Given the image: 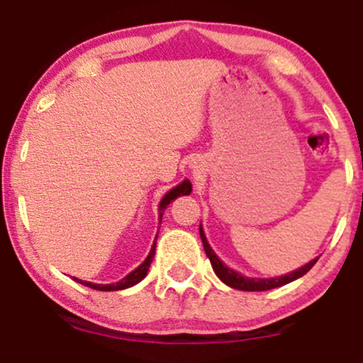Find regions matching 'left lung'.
Returning <instances> with one entry per match:
<instances>
[{
  "mask_svg": "<svg viewBox=\"0 0 363 363\" xmlns=\"http://www.w3.org/2000/svg\"><path fill=\"white\" fill-rule=\"evenodd\" d=\"M199 235H201V240H203V247H205V252L208 256V259H210L211 266H213V272L216 273V277L220 278L223 283H227L228 286H232V289H237V290H245V291H264V290H272V289H277V286H281V285H286V283L297 280V278H301L306 274L312 266L318 262L319 257H315V259H312L311 262H307L306 266H302V268H298L297 272H291L289 274H285V277H280V278H266V280H257V278H247V277H242V274H239L234 269L227 268V266L223 264L222 261L216 257V254L211 251L210 244L206 242V237L203 234V230L199 228Z\"/></svg>",
  "mask_w": 363,
  "mask_h": 363,
  "instance_id": "8db88e82",
  "label": "left lung"
}]
</instances>
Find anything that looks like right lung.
Returning a JSON list of instances; mask_svg holds the SVG:
<instances>
[{"label":"right lung","instance_id":"1","mask_svg":"<svg viewBox=\"0 0 363 363\" xmlns=\"http://www.w3.org/2000/svg\"><path fill=\"white\" fill-rule=\"evenodd\" d=\"M189 193H191V182L189 181H184L182 184H179L177 187H174V189H170L169 193L164 196V199L160 201V206H158V211H160V215H158V216H160V220H162V215H164L165 208H167V205L170 201H172V199H176L177 196H181V194H189ZM153 256H155V244L152 245V251H150L147 259L143 261V264H140L138 268L135 269V272H131L126 278H123L121 281L114 283V285H97V283H89V281L78 280V278H74V280H77L78 283H82V285L90 286V289L101 290V291H114V290L128 289V286L136 285V283L141 281L145 277H147L150 264H152V261H153Z\"/></svg>","mask_w":363,"mask_h":363}]
</instances>
